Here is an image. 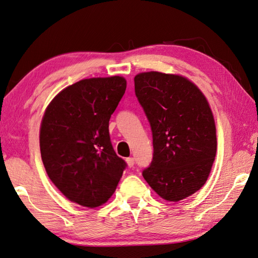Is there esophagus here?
Returning <instances> with one entry per match:
<instances>
[{
	"mask_svg": "<svg viewBox=\"0 0 258 258\" xmlns=\"http://www.w3.org/2000/svg\"><path fill=\"white\" fill-rule=\"evenodd\" d=\"M125 161H127V165H128V167L133 168V167L135 166V159L133 158V157H129V158L125 159Z\"/></svg>",
	"mask_w": 258,
	"mask_h": 258,
	"instance_id": "obj_1",
	"label": "esophagus"
}]
</instances>
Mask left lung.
<instances>
[{
    "label": "left lung",
    "mask_w": 258,
    "mask_h": 258,
    "mask_svg": "<svg viewBox=\"0 0 258 258\" xmlns=\"http://www.w3.org/2000/svg\"><path fill=\"white\" fill-rule=\"evenodd\" d=\"M135 92L154 146L143 176L161 198L179 202L205 185L216 156V127L207 99L188 79L157 71L137 75Z\"/></svg>",
    "instance_id": "8db88e82"
}]
</instances>
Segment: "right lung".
Returning a JSON list of instances; mask_svg holds the SVG:
<instances>
[{"label":"right lung","mask_w":258,"mask_h":258,"mask_svg":"<svg viewBox=\"0 0 258 258\" xmlns=\"http://www.w3.org/2000/svg\"><path fill=\"white\" fill-rule=\"evenodd\" d=\"M125 88L122 77L85 79L57 93L42 118L40 150L46 173L81 206L106 203L127 167L109 135L110 117Z\"/></svg>","instance_id":"obj_1"}]
</instances>
